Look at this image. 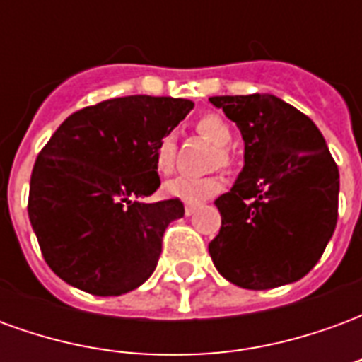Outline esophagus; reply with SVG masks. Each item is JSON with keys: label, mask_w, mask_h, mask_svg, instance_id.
Returning a JSON list of instances; mask_svg holds the SVG:
<instances>
[{"label": "esophagus", "mask_w": 362, "mask_h": 362, "mask_svg": "<svg viewBox=\"0 0 362 362\" xmlns=\"http://www.w3.org/2000/svg\"><path fill=\"white\" fill-rule=\"evenodd\" d=\"M196 209H197V205L196 204H186L184 205V213H186V215H194V213H196Z\"/></svg>", "instance_id": "obj_1"}]
</instances>
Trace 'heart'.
<instances>
[{
  "instance_id": "1",
  "label": "heart",
  "mask_w": 362,
  "mask_h": 362,
  "mask_svg": "<svg viewBox=\"0 0 362 362\" xmlns=\"http://www.w3.org/2000/svg\"><path fill=\"white\" fill-rule=\"evenodd\" d=\"M196 129L199 134L213 141L217 147H228L233 141V129L225 119L217 114H207L197 119ZM174 153H176V139L174 134H163L155 145V168L160 174H168L174 166ZM223 160H227V153L221 151ZM223 188V180L217 176H204V178H194V176H176L173 180L165 184V194L176 199H182L186 204H197L209 199L215 194H219Z\"/></svg>"
}]
</instances>
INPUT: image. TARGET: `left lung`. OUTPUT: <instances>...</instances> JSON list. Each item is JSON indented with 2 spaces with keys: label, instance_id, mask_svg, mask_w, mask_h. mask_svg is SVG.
Masks as SVG:
<instances>
[{
  "label": "left lung",
  "instance_id": "obj_1",
  "mask_svg": "<svg viewBox=\"0 0 362 362\" xmlns=\"http://www.w3.org/2000/svg\"><path fill=\"white\" fill-rule=\"evenodd\" d=\"M244 139V166L215 199L219 235L209 243L217 272L252 291L303 279L337 223L339 170L316 124L273 95L211 96Z\"/></svg>",
  "mask_w": 362,
  "mask_h": 362
}]
</instances>
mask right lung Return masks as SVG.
<instances>
[{"label":"right lung","mask_w":362,"mask_h":362,"mask_svg":"<svg viewBox=\"0 0 362 362\" xmlns=\"http://www.w3.org/2000/svg\"><path fill=\"white\" fill-rule=\"evenodd\" d=\"M194 108L132 95L75 112L36 157L28 219L59 279L96 296L134 291L157 267L180 199L143 202L160 186L155 145Z\"/></svg>","instance_id":"1"}]
</instances>
